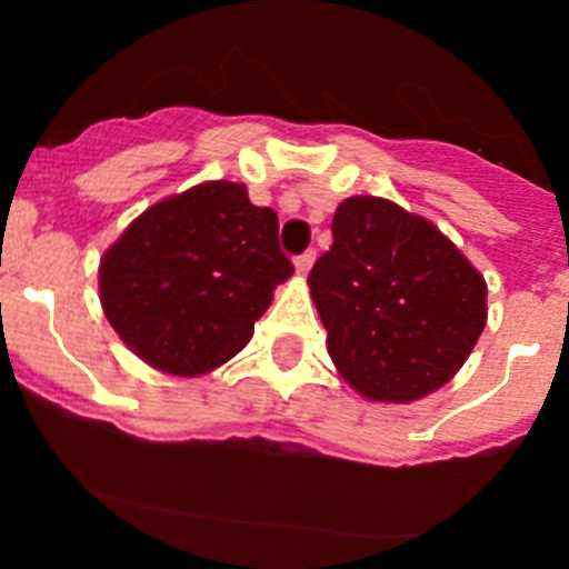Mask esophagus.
Segmentation results:
<instances>
[{"label": "esophagus", "instance_id": "obj_1", "mask_svg": "<svg viewBox=\"0 0 569 569\" xmlns=\"http://www.w3.org/2000/svg\"><path fill=\"white\" fill-rule=\"evenodd\" d=\"M313 261H316V250H308V253H301L299 259H296V273L308 276L310 268H313Z\"/></svg>", "mask_w": 569, "mask_h": 569}]
</instances>
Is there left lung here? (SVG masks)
Listing matches in <instances>:
<instances>
[{
  "instance_id": "obj_1",
  "label": "left lung",
  "mask_w": 569,
  "mask_h": 569,
  "mask_svg": "<svg viewBox=\"0 0 569 569\" xmlns=\"http://www.w3.org/2000/svg\"><path fill=\"white\" fill-rule=\"evenodd\" d=\"M341 379L410 405L453 379L487 325V281L430 219L381 196L333 213V248L308 276Z\"/></svg>"
}]
</instances>
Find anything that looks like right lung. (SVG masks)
Instances as JSON below:
<instances>
[{"label":"right lung","instance_id":"1","mask_svg":"<svg viewBox=\"0 0 569 569\" xmlns=\"http://www.w3.org/2000/svg\"><path fill=\"white\" fill-rule=\"evenodd\" d=\"M293 276L279 219L239 182H202L150 204L99 261L110 328L144 365L193 379L233 359Z\"/></svg>","mask_w":569,"mask_h":569}]
</instances>
